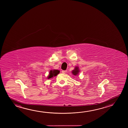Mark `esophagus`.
<instances>
[{"mask_svg": "<svg viewBox=\"0 0 128 128\" xmlns=\"http://www.w3.org/2000/svg\"><path fill=\"white\" fill-rule=\"evenodd\" d=\"M62 73L64 74L66 72V70H62Z\"/></svg>", "mask_w": 128, "mask_h": 128, "instance_id": "1", "label": "esophagus"}]
</instances>
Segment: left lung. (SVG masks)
<instances>
[{
	"label": "left lung",
	"mask_w": 128,
	"mask_h": 128,
	"mask_svg": "<svg viewBox=\"0 0 128 128\" xmlns=\"http://www.w3.org/2000/svg\"><path fill=\"white\" fill-rule=\"evenodd\" d=\"M79 69H78V67H75V69L74 70H72V73L73 74H74V76H77L79 73Z\"/></svg>",
	"instance_id": "obj_1"
}]
</instances>
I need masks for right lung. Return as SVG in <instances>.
Masks as SVG:
<instances>
[{
	"instance_id": "right-lung-1",
	"label": "right lung",
	"mask_w": 128,
	"mask_h": 128,
	"mask_svg": "<svg viewBox=\"0 0 128 128\" xmlns=\"http://www.w3.org/2000/svg\"><path fill=\"white\" fill-rule=\"evenodd\" d=\"M60 73V71L58 70H51L50 73H49V75L48 76L47 78L48 79H50L51 78H52L56 76Z\"/></svg>"
}]
</instances>
